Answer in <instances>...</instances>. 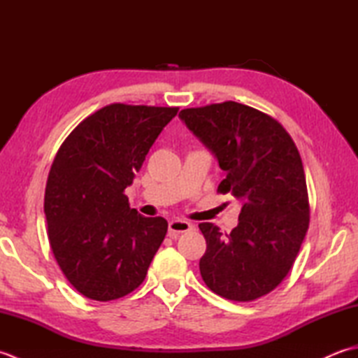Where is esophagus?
Returning a JSON list of instances; mask_svg holds the SVG:
<instances>
[{
    "instance_id": "34e87169",
    "label": "esophagus",
    "mask_w": 358,
    "mask_h": 358,
    "mask_svg": "<svg viewBox=\"0 0 358 358\" xmlns=\"http://www.w3.org/2000/svg\"><path fill=\"white\" fill-rule=\"evenodd\" d=\"M192 224L186 222V220H172V222L169 223V235L171 237H177L178 234H183V232H187L192 229Z\"/></svg>"
}]
</instances>
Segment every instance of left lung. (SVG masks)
<instances>
[{
	"instance_id": "1",
	"label": "left lung",
	"mask_w": 358,
	"mask_h": 358,
	"mask_svg": "<svg viewBox=\"0 0 358 358\" xmlns=\"http://www.w3.org/2000/svg\"><path fill=\"white\" fill-rule=\"evenodd\" d=\"M178 117L226 172L218 192L241 203L231 234L199 224L208 245L200 260L204 283L227 300L260 299L291 271L309 227L299 149L277 120L235 101L183 109Z\"/></svg>"
}]
</instances>
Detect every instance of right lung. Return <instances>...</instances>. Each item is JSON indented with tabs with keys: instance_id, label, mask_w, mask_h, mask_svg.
<instances>
[{
	"instance_id": "right-lung-1",
	"label": "right lung",
	"mask_w": 358,
	"mask_h": 358,
	"mask_svg": "<svg viewBox=\"0 0 358 358\" xmlns=\"http://www.w3.org/2000/svg\"><path fill=\"white\" fill-rule=\"evenodd\" d=\"M177 112L106 106L73 129L53 159L44 195L49 243L66 278L87 299L117 300L146 278L167 222L129 208L124 189Z\"/></svg>"
}]
</instances>
